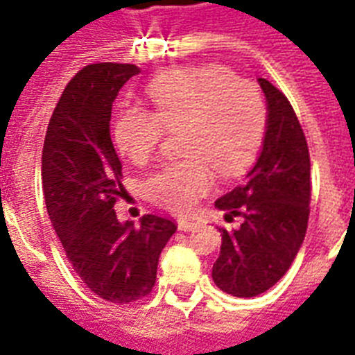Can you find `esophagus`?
Masks as SVG:
<instances>
[{"label":"esophagus","mask_w":355,"mask_h":355,"mask_svg":"<svg viewBox=\"0 0 355 355\" xmlns=\"http://www.w3.org/2000/svg\"><path fill=\"white\" fill-rule=\"evenodd\" d=\"M199 227V223L195 221H186V219H180L178 221V230H182V232H191L195 228Z\"/></svg>","instance_id":"34e87169"}]
</instances>
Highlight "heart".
<instances>
[{
    "instance_id": "b5f03b06",
    "label": "heart",
    "mask_w": 355,
    "mask_h": 355,
    "mask_svg": "<svg viewBox=\"0 0 355 355\" xmlns=\"http://www.w3.org/2000/svg\"><path fill=\"white\" fill-rule=\"evenodd\" d=\"M147 96L155 112L127 107L114 125L116 145L134 164L155 155L166 130L182 128L188 158L167 164L149 177L147 193L156 205L186 214L214 186V167L237 175L261 141L265 105L258 86L225 66H186L150 80Z\"/></svg>"
}]
</instances>
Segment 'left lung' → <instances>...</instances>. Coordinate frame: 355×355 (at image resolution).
<instances>
[{"instance_id":"8db88e82","label":"left lung","mask_w":355,"mask_h":355,"mask_svg":"<svg viewBox=\"0 0 355 355\" xmlns=\"http://www.w3.org/2000/svg\"><path fill=\"white\" fill-rule=\"evenodd\" d=\"M267 99L261 153L241 186L216 200L232 223L221 228V254L211 278L221 291L239 298L261 295L291 267L309 219L311 180L306 136L291 103L267 79H258Z\"/></svg>"}]
</instances>
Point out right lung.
<instances>
[{
  "label": "right lung",
  "instance_id": "right-lung-1",
  "mask_svg": "<svg viewBox=\"0 0 355 355\" xmlns=\"http://www.w3.org/2000/svg\"><path fill=\"white\" fill-rule=\"evenodd\" d=\"M139 73L134 64H90L69 80L49 119L42 186L53 228L73 270L92 293L114 304L147 297L162 248L177 225L144 216L119 223L114 205L127 193L110 138L112 103Z\"/></svg>",
  "mask_w": 355,
  "mask_h": 355
}]
</instances>
